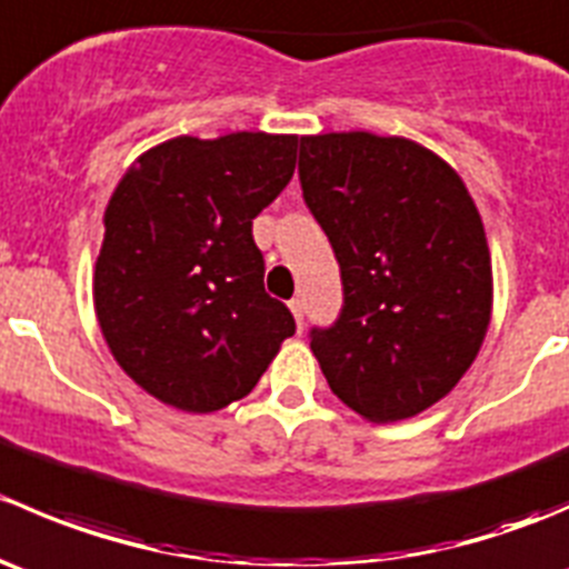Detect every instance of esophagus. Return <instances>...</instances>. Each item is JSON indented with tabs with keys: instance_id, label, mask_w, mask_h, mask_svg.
Here are the masks:
<instances>
[{
	"instance_id": "1",
	"label": "esophagus",
	"mask_w": 569,
	"mask_h": 569,
	"mask_svg": "<svg viewBox=\"0 0 569 569\" xmlns=\"http://www.w3.org/2000/svg\"><path fill=\"white\" fill-rule=\"evenodd\" d=\"M289 308H291V313H295L297 327L302 330V325H306V306H302V300H291Z\"/></svg>"
}]
</instances>
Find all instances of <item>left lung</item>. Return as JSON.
Returning <instances> with one entry per match:
<instances>
[{
	"label": "left lung",
	"mask_w": 569,
	"mask_h": 569,
	"mask_svg": "<svg viewBox=\"0 0 569 569\" xmlns=\"http://www.w3.org/2000/svg\"><path fill=\"white\" fill-rule=\"evenodd\" d=\"M300 183L343 283L338 319L311 330L327 386L369 421L418 416L460 382L490 325L473 198L432 151L369 131L302 137Z\"/></svg>",
	"instance_id": "1"
}]
</instances>
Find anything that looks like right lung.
I'll use <instances>...</instances> for the list:
<instances>
[{
	"label": "right lung",
	"mask_w": 569,
	"mask_h": 569,
	"mask_svg": "<svg viewBox=\"0 0 569 569\" xmlns=\"http://www.w3.org/2000/svg\"><path fill=\"white\" fill-rule=\"evenodd\" d=\"M295 159V134L176 137L142 153L109 198L96 317L120 369L164 405L228 407L295 336L252 242Z\"/></svg>",
	"instance_id": "1"
}]
</instances>
